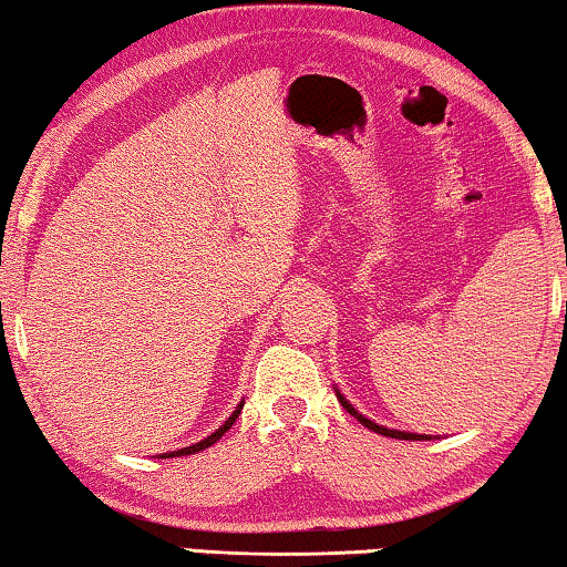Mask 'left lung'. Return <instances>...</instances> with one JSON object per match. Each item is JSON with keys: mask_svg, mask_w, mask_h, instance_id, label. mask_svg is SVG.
Segmentation results:
<instances>
[{"mask_svg": "<svg viewBox=\"0 0 567 567\" xmlns=\"http://www.w3.org/2000/svg\"><path fill=\"white\" fill-rule=\"evenodd\" d=\"M337 398H339V403H341V405H344V409H347L349 413H352V416H354L357 421H360V424H362V426H367V429H372V432H374V434H382V436H393V440H419V442H421V440H432V436H426V434H413V432H398V429H385V426L374 424V421H370V419H367V416H362V413H360V411H357V409H354V405H352V403H349V401H347V398L339 393V390H337Z\"/></svg>", "mask_w": 567, "mask_h": 567, "instance_id": "left-lung-1", "label": "left lung"}]
</instances>
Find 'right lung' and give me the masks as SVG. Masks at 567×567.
I'll return each mask as SVG.
<instances>
[{
  "instance_id": "right-lung-1",
  "label": "right lung",
  "mask_w": 567,
  "mask_h": 567,
  "mask_svg": "<svg viewBox=\"0 0 567 567\" xmlns=\"http://www.w3.org/2000/svg\"><path fill=\"white\" fill-rule=\"evenodd\" d=\"M241 409H244V403H238V409H236L234 413H230V416H228V421H226V424H223L220 429H215V432H213L210 436H205V440H203V442H197V444H193V446H185V450L169 452V454H158V457H185V454H195V452H200V450H207V446H210V444H215V442H218V440H220V436H223V434H226V432H228V429L236 424V419H238V413H241Z\"/></svg>"
}]
</instances>
